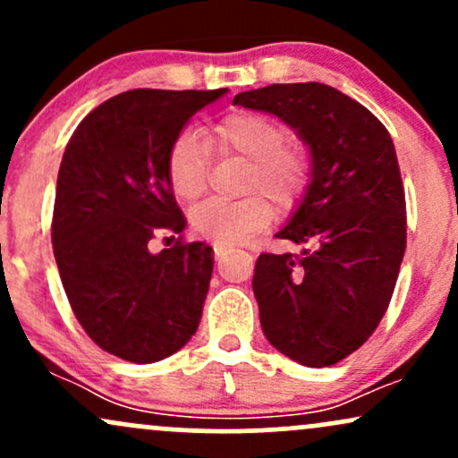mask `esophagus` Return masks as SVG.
<instances>
[{
    "label": "esophagus",
    "instance_id": "esophagus-1",
    "mask_svg": "<svg viewBox=\"0 0 458 458\" xmlns=\"http://www.w3.org/2000/svg\"><path fill=\"white\" fill-rule=\"evenodd\" d=\"M225 251H228V247H225V245H215V254H217V259H219V256H224L225 254Z\"/></svg>",
    "mask_w": 458,
    "mask_h": 458
}]
</instances>
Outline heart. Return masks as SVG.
<instances>
[{"label":"heart","instance_id":"obj_1","mask_svg":"<svg viewBox=\"0 0 458 458\" xmlns=\"http://www.w3.org/2000/svg\"><path fill=\"white\" fill-rule=\"evenodd\" d=\"M288 131L271 115L239 109L215 124L208 141L198 131H182L172 141L165 159V176L174 196L193 202L207 187V167L211 143L224 155L247 161L243 191L251 193L236 202L207 199L189 215L193 233L213 243H241L271 222L273 208L265 192L277 207H291L308 185L310 157L303 146L286 141ZM259 191V194H254Z\"/></svg>","mask_w":458,"mask_h":458}]
</instances>
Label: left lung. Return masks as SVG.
<instances>
[{"mask_svg": "<svg viewBox=\"0 0 458 458\" xmlns=\"http://www.w3.org/2000/svg\"><path fill=\"white\" fill-rule=\"evenodd\" d=\"M234 105L277 115L310 150V185L276 234L301 251L256 260L262 331L299 364H338L381 323L407 245L392 138L364 105L317 81L241 92Z\"/></svg>", "mask_w": 458, "mask_h": 458, "instance_id": "left-lung-1", "label": "left lung"}]
</instances>
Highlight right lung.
<instances>
[{"instance_id": "obj_1", "label": "right lung", "mask_w": 458, "mask_h": 458, "mask_svg": "<svg viewBox=\"0 0 458 458\" xmlns=\"http://www.w3.org/2000/svg\"><path fill=\"white\" fill-rule=\"evenodd\" d=\"M225 92H123L79 123L62 157L51 224L62 286L94 343L133 364L176 353L202 318L213 250L178 239L152 254L150 241L185 230L167 150Z\"/></svg>"}]
</instances>
